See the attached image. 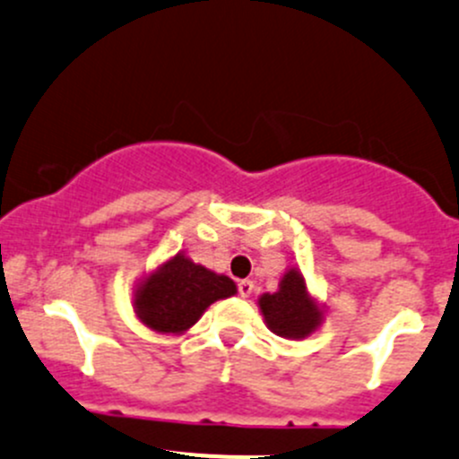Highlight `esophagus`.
I'll return each mask as SVG.
<instances>
[{
  "label": "esophagus",
  "instance_id": "esophagus-1",
  "mask_svg": "<svg viewBox=\"0 0 459 459\" xmlns=\"http://www.w3.org/2000/svg\"><path fill=\"white\" fill-rule=\"evenodd\" d=\"M253 281H250V279H242V281L238 283V290H239V294H242V297L246 299V297H250V294H253Z\"/></svg>",
  "mask_w": 459,
  "mask_h": 459
}]
</instances>
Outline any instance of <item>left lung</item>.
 I'll use <instances>...</instances> for the list:
<instances>
[{
	"label": "left lung",
	"instance_id": "1",
	"mask_svg": "<svg viewBox=\"0 0 459 459\" xmlns=\"http://www.w3.org/2000/svg\"><path fill=\"white\" fill-rule=\"evenodd\" d=\"M259 307L270 330L286 339H303L321 323V312L307 297L306 283L297 270L283 274L279 292L264 294L259 299Z\"/></svg>",
	"mask_w": 459,
	"mask_h": 459
}]
</instances>
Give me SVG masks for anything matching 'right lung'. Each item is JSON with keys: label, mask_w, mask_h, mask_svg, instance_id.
<instances>
[{"label": "right lung", "mask_w": 459, "mask_h": 459, "mask_svg": "<svg viewBox=\"0 0 459 459\" xmlns=\"http://www.w3.org/2000/svg\"><path fill=\"white\" fill-rule=\"evenodd\" d=\"M235 292L238 288L233 279L211 273L191 259L176 255L143 283L134 307L152 330L178 334L191 327L211 303Z\"/></svg>", "instance_id": "1"}]
</instances>
